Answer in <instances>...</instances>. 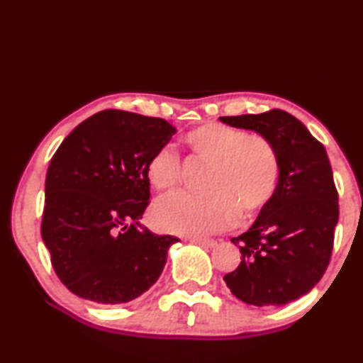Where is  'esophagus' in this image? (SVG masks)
<instances>
[{
    "instance_id": "esophagus-1",
    "label": "esophagus",
    "mask_w": 363,
    "mask_h": 363,
    "mask_svg": "<svg viewBox=\"0 0 363 363\" xmlns=\"http://www.w3.org/2000/svg\"><path fill=\"white\" fill-rule=\"evenodd\" d=\"M186 240L196 243V245H201V247H206V248H213L216 242L213 240V238H203V237H187Z\"/></svg>"
}]
</instances>
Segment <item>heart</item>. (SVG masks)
Instances as JSON below:
<instances>
[{"mask_svg":"<svg viewBox=\"0 0 363 363\" xmlns=\"http://www.w3.org/2000/svg\"><path fill=\"white\" fill-rule=\"evenodd\" d=\"M189 157L206 164L200 182L203 195H179L163 201L152 213L164 232L199 235L216 232L233 220H250L266 208L279 189L281 162L267 138L220 123L206 121L182 138ZM150 186L162 195L181 186V160L167 147L145 164Z\"/></svg>","mask_w":363,"mask_h":363,"instance_id":"heart-1","label":"heart"}]
</instances>
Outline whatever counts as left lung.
Masks as SVG:
<instances>
[{"label":"left lung","mask_w":363,"mask_h":363,"mask_svg":"<svg viewBox=\"0 0 363 363\" xmlns=\"http://www.w3.org/2000/svg\"><path fill=\"white\" fill-rule=\"evenodd\" d=\"M220 121L267 138L281 162L272 201L250 230L232 238L242 261L224 280L247 304H286L309 293L331 259L340 205L327 150L303 123L280 108L220 116Z\"/></svg>","instance_id":"8db88e82"}]
</instances>
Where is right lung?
Masks as SVG:
<instances>
[{"label":"right lung","mask_w":363,"mask_h":363,"mask_svg":"<svg viewBox=\"0 0 363 363\" xmlns=\"http://www.w3.org/2000/svg\"><path fill=\"white\" fill-rule=\"evenodd\" d=\"M176 133L167 120L102 110L73 130L49 163L41 237L60 281L79 298L120 304L155 284L179 238L139 224L145 164Z\"/></svg>","instance_id":"obj_1"}]
</instances>
